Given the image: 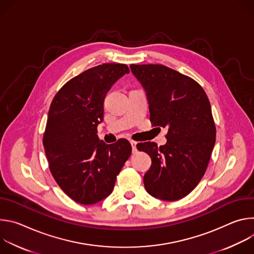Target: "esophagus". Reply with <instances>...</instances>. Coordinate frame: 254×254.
Wrapping results in <instances>:
<instances>
[{
	"instance_id": "esophagus-1",
	"label": "esophagus",
	"mask_w": 254,
	"mask_h": 254,
	"mask_svg": "<svg viewBox=\"0 0 254 254\" xmlns=\"http://www.w3.org/2000/svg\"><path fill=\"white\" fill-rule=\"evenodd\" d=\"M135 140H136V138H134V137H132V141H134V142H135Z\"/></svg>"
}]
</instances>
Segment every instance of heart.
<instances>
[{"mask_svg": "<svg viewBox=\"0 0 254 254\" xmlns=\"http://www.w3.org/2000/svg\"><path fill=\"white\" fill-rule=\"evenodd\" d=\"M139 94H142V91H141V90H134V91H131V92L129 93V96H130L131 98H134L135 96H138Z\"/></svg>", "mask_w": 254, "mask_h": 254, "instance_id": "1", "label": "heart"}]
</instances>
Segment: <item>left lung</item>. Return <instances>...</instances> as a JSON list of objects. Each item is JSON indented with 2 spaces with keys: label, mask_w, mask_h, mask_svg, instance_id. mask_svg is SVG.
Instances as JSON below:
<instances>
[{
  "label": "left lung",
  "mask_w": 254,
  "mask_h": 254,
  "mask_svg": "<svg viewBox=\"0 0 254 254\" xmlns=\"http://www.w3.org/2000/svg\"><path fill=\"white\" fill-rule=\"evenodd\" d=\"M125 74L124 66L104 63L70 79L54 96L43 136L50 172L73 201L95 204L114 190L117 176L129 158L128 142L99 139L103 101ZM105 140V138H104Z\"/></svg>",
  "instance_id": "1"
}]
</instances>
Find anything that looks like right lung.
<instances>
[{"label": "right lung", "mask_w": 254, "mask_h": 254, "mask_svg": "<svg viewBox=\"0 0 254 254\" xmlns=\"http://www.w3.org/2000/svg\"><path fill=\"white\" fill-rule=\"evenodd\" d=\"M131 72L146 90L152 127H168L164 146L146 152L152 165L144 188L155 198L180 200L199 184L214 148L209 99L194 79L167 66L136 65Z\"/></svg>", "instance_id": "obj_1"}]
</instances>
